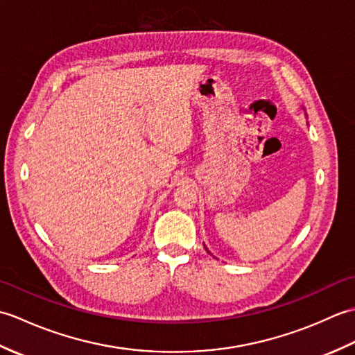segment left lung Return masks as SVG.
Masks as SVG:
<instances>
[{
    "mask_svg": "<svg viewBox=\"0 0 355 355\" xmlns=\"http://www.w3.org/2000/svg\"><path fill=\"white\" fill-rule=\"evenodd\" d=\"M206 250H207V248H206ZM207 252H209V250H207Z\"/></svg>",
    "mask_w": 355,
    "mask_h": 355,
    "instance_id": "8db88e82",
    "label": "left lung"
}]
</instances>
